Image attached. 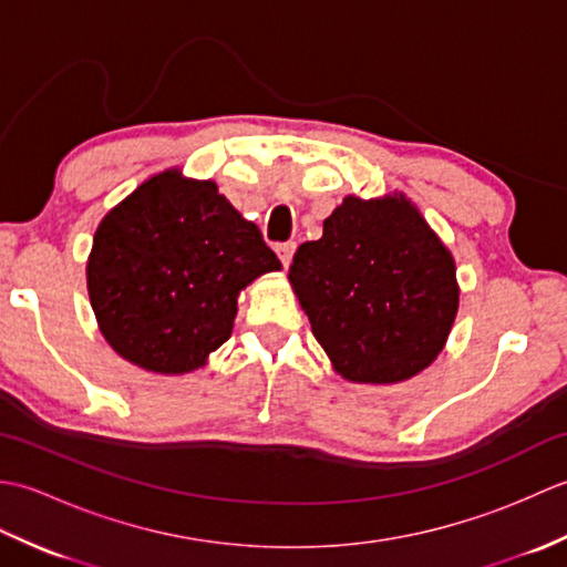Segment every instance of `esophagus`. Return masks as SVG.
<instances>
[{
	"instance_id": "34e87169",
	"label": "esophagus",
	"mask_w": 567,
	"mask_h": 567,
	"mask_svg": "<svg viewBox=\"0 0 567 567\" xmlns=\"http://www.w3.org/2000/svg\"><path fill=\"white\" fill-rule=\"evenodd\" d=\"M295 244H292V240H290V244H277L275 246V250H277V258H280L282 260V265H285V268H287V265H290L292 262V256H295Z\"/></svg>"
}]
</instances>
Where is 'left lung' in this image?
<instances>
[{"label":"left lung","mask_w":567,"mask_h":567,"mask_svg":"<svg viewBox=\"0 0 567 567\" xmlns=\"http://www.w3.org/2000/svg\"><path fill=\"white\" fill-rule=\"evenodd\" d=\"M290 282L333 370L365 384L429 368L461 295L451 250L404 195L346 197L297 248Z\"/></svg>","instance_id":"8db88e82"}]
</instances>
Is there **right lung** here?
<instances>
[{"mask_svg": "<svg viewBox=\"0 0 567 567\" xmlns=\"http://www.w3.org/2000/svg\"><path fill=\"white\" fill-rule=\"evenodd\" d=\"M212 179L153 175L97 226L87 290L100 331L143 370L183 375L228 341L238 292L280 270Z\"/></svg>", "mask_w": 567, "mask_h": 567, "instance_id": "obj_1", "label": "right lung"}]
</instances>
